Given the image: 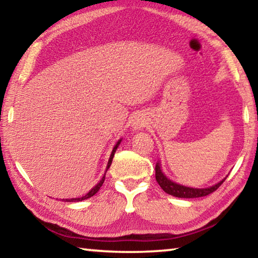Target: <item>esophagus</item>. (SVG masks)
I'll return each instance as SVG.
<instances>
[{"mask_svg":"<svg viewBox=\"0 0 258 258\" xmlns=\"http://www.w3.org/2000/svg\"><path fill=\"white\" fill-rule=\"evenodd\" d=\"M143 127H146V120L141 116H135L132 121V128L134 131H140Z\"/></svg>","mask_w":258,"mask_h":258,"instance_id":"obj_1","label":"esophagus"}]
</instances>
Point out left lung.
Wrapping results in <instances>:
<instances>
[{
    "label": "left lung",
    "instance_id": "1",
    "mask_svg": "<svg viewBox=\"0 0 258 258\" xmlns=\"http://www.w3.org/2000/svg\"><path fill=\"white\" fill-rule=\"evenodd\" d=\"M156 180L158 182L161 189H163L166 194L174 196V197L177 198H199V197H205V196H208L212 194L215 190H217L220 185L225 181L223 178L221 182L216 183L215 185H212L209 187H205V189H195V187H189L184 186L181 184H177V183L173 182L169 180V178L166 177L165 174L161 172L160 168V163L156 164Z\"/></svg>",
    "mask_w": 258,
    "mask_h": 258
}]
</instances>
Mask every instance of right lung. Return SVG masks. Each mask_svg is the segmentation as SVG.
Listing matches in <instances>:
<instances>
[{
    "instance_id": "add662e5",
    "label": "right lung",
    "mask_w": 258,
    "mask_h": 258,
    "mask_svg": "<svg viewBox=\"0 0 258 258\" xmlns=\"http://www.w3.org/2000/svg\"><path fill=\"white\" fill-rule=\"evenodd\" d=\"M120 141H121V140H119V141L116 143V146L113 147V149H112V151H111V155H110V158H109V161H108V165H107V169H106V172L108 171V168L110 167V165H111V163H112L113 155H115V152H116V150H117V148H118ZM104 178H106V174H104V175L102 176V178H101V180H100V182L98 183V184L95 185V186H93L92 189H91L89 192H87V194H86L85 196H83V197H81V198H72V199H66V200L62 199V200H64V202H69V203H75V202H82V200H85V199H87V198L93 197V196H94L95 194H97V192L99 191L100 187L102 186L103 182H104Z\"/></svg>"
}]
</instances>
